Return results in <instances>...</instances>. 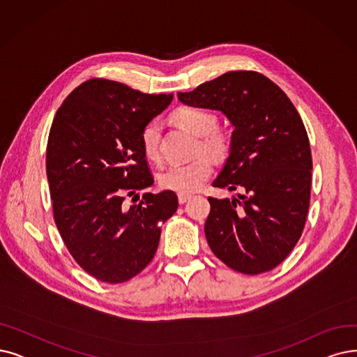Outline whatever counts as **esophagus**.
<instances>
[{"label": "esophagus", "mask_w": 357, "mask_h": 357, "mask_svg": "<svg viewBox=\"0 0 357 357\" xmlns=\"http://www.w3.org/2000/svg\"><path fill=\"white\" fill-rule=\"evenodd\" d=\"M192 195H186V193H178V202L180 204H186L188 201H190Z\"/></svg>", "instance_id": "esophagus-1"}]
</instances>
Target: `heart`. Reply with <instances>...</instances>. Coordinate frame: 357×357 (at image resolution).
I'll use <instances>...</instances> for the list:
<instances>
[{
  "instance_id": "heart-1",
  "label": "heart",
  "mask_w": 357,
  "mask_h": 357,
  "mask_svg": "<svg viewBox=\"0 0 357 357\" xmlns=\"http://www.w3.org/2000/svg\"><path fill=\"white\" fill-rule=\"evenodd\" d=\"M174 120L193 135L199 136L196 153L199 155L190 162L171 164L160 174V184L164 189L178 193L196 192L212 174V158L222 160L230 151L228 137L217 129L218 119L211 111L196 107H181L173 114ZM161 133L162 126L158 120H151L145 124L140 133V144L145 155L151 160H158L161 156Z\"/></svg>"
}]
</instances>
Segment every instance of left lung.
Returning <instances> with one entry per match:
<instances>
[{"label":"left lung","instance_id":"left-lung-1","mask_svg":"<svg viewBox=\"0 0 357 357\" xmlns=\"http://www.w3.org/2000/svg\"><path fill=\"white\" fill-rule=\"evenodd\" d=\"M178 99L221 111L234 127L230 155L212 186L245 193L208 197L211 250L241 274L274 269L301 238L310 201V145L297 109L274 82L246 70L178 92Z\"/></svg>","mask_w":357,"mask_h":357}]
</instances>
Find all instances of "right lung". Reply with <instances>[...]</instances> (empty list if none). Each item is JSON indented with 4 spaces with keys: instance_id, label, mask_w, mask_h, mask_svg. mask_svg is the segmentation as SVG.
I'll use <instances>...</instances> for the list:
<instances>
[{
    "instance_id": "right-lung-1",
    "label": "right lung",
    "mask_w": 357,
    "mask_h": 357,
    "mask_svg": "<svg viewBox=\"0 0 357 357\" xmlns=\"http://www.w3.org/2000/svg\"><path fill=\"white\" fill-rule=\"evenodd\" d=\"M171 101L173 93L91 79L54 117L47 145L54 221L70 255L99 281L124 282L145 269L158 249L161 224L177 211L171 190L124 204L153 184L140 133Z\"/></svg>"
}]
</instances>
